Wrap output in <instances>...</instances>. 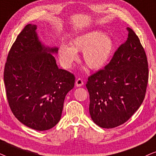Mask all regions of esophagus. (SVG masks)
Returning <instances> with one entry per match:
<instances>
[{
  "label": "esophagus",
  "mask_w": 156,
  "mask_h": 156,
  "mask_svg": "<svg viewBox=\"0 0 156 156\" xmlns=\"http://www.w3.org/2000/svg\"><path fill=\"white\" fill-rule=\"evenodd\" d=\"M83 85V81L80 79V78H78L76 80V87H80Z\"/></svg>",
  "instance_id": "34e87169"
}]
</instances>
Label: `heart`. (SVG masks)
<instances>
[{
	"instance_id": "b5f03b06",
	"label": "heart",
	"mask_w": 156,
	"mask_h": 156,
	"mask_svg": "<svg viewBox=\"0 0 156 156\" xmlns=\"http://www.w3.org/2000/svg\"><path fill=\"white\" fill-rule=\"evenodd\" d=\"M114 44L113 39L102 31L91 30L73 38L70 46L61 45L58 49V55L63 67L68 69L78 59V52H83V60L86 66L90 70H98L108 63Z\"/></svg>"
}]
</instances>
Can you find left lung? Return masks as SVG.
<instances>
[{"instance_id": "8db88e82", "label": "left lung", "mask_w": 156, "mask_h": 156, "mask_svg": "<svg viewBox=\"0 0 156 156\" xmlns=\"http://www.w3.org/2000/svg\"><path fill=\"white\" fill-rule=\"evenodd\" d=\"M128 39L110 63L88 78L89 113L100 127L113 128L126 123L144 100L148 66L138 37L128 28Z\"/></svg>"}]
</instances>
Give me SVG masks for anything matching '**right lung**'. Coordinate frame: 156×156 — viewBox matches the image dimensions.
I'll return each instance as SVG.
<instances>
[{"instance_id":"obj_1","label":"right lung","mask_w":156,"mask_h":156,"mask_svg":"<svg viewBox=\"0 0 156 156\" xmlns=\"http://www.w3.org/2000/svg\"><path fill=\"white\" fill-rule=\"evenodd\" d=\"M36 30V25L28 24L18 36L8 53L4 83L15 117L27 127L43 131L61 120L75 76L58 68L53 55L58 48L41 42Z\"/></svg>"}]
</instances>
